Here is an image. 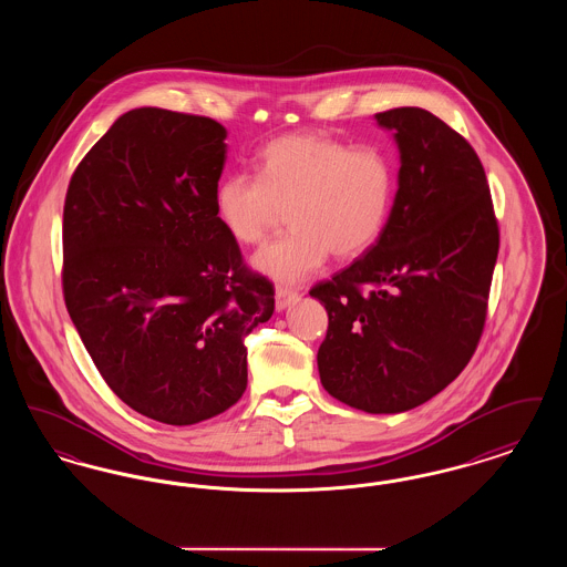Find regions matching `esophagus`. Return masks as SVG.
<instances>
[{
    "mask_svg": "<svg viewBox=\"0 0 567 567\" xmlns=\"http://www.w3.org/2000/svg\"><path fill=\"white\" fill-rule=\"evenodd\" d=\"M297 301V291L291 287H276V310H285Z\"/></svg>",
    "mask_w": 567,
    "mask_h": 567,
    "instance_id": "obj_1",
    "label": "esophagus"
}]
</instances>
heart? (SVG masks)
<instances>
[{"label":"heart","instance_id":"1","mask_svg":"<svg viewBox=\"0 0 567 567\" xmlns=\"http://www.w3.org/2000/svg\"><path fill=\"white\" fill-rule=\"evenodd\" d=\"M395 197V167L377 146L321 132L271 140L257 157V178L225 176L215 210L240 244H259L289 210L291 231L264 246L252 264L280 282H296L329 255L351 261L377 244Z\"/></svg>","mask_w":567,"mask_h":567}]
</instances>
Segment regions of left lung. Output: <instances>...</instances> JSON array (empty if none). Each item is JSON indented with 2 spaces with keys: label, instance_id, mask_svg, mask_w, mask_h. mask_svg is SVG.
<instances>
[{
  "label": "left lung",
  "instance_id": "8db88e82",
  "mask_svg": "<svg viewBox=\"0 0 567 567\" xmlns=\"http://www.w3.org/2000/svg\"><path fill=\"white\" fill-rule=\"evenodd\" d=\"M395 132L398 193L377 244L310 289L329 324L317 354L324 391L370 414L425 404L463 372L485 329L499 250L485 167L423 109L378 112Z\"/></svg>",
  "mask_w": 567,
  "mask_h": 567
}]
</instances>
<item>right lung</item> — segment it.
<instances>
[{
  "label": "right lung",
  "mask_w": 567,
  "mask_h": 567,
  "mask_svg": "<svg viewBox=\"0 0 567 567\" xmlns=\"http://www.w3.org/2000/svg\"><path fill=\"white\" fill-rule=\"evenodd\" d=\"M225 137L208 116L130 110L65 195L70 319L110 389L165 425H195L243 398L244 340L274 312V285L216 216Z\"/></svg>",
  "instance_id": "obj_1"
}]
</instances>
